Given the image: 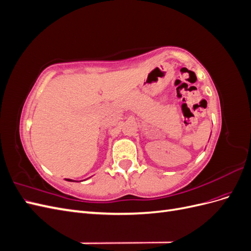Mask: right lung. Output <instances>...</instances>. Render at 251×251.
Returning <instances> with one entry per match:
<instances>
[{"label": "right lung", "mask_w": 251, "mask_h": 251, "mask_svg": "<svg viewBox=\"0 0 251 251\" xmlns=\"http://www.w3.org/2000/svg\"><path fill=\"white\" fill-rule=\"evenodd\" d=\"M67 181H73V180H71V179H66Z\"/></svg>", "instance_id": "1"}]
</instances>
